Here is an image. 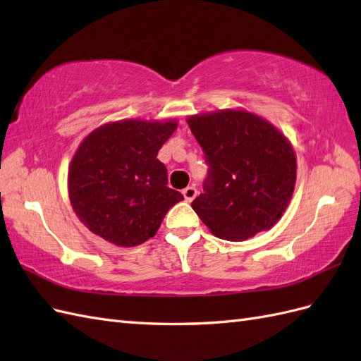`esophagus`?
Segmentation results:
<instances>
[{"label":"esophagus","instance_id":"34e87169","mask_svg":"<svg viewBox=\"0 0 361 361\" xmlns=\"http://www.w3.org/2000/svg\"><path fill=\"white\" fill-rule=\"evenodd\" d=\"M182 194H183L185 200H187V202H192L195 195H197V190H195V187H192V185H191V187L185 188V190L182 191Z\"/></svg>","mask_w":361,"mask_h":361}]
</instances>
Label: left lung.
<instances>
[{"label":"left lung","instance_id":"1","mask_svg":"<svg viewBox=\"0 0 361 361\" xmlns=\"http://www.w3.org/2000/svg\"><path fill=\"white\" fill-rule=\"evenodd\" d=\"M187 122L209 166L203 192L191 203L195 214L227 241L269 231L286 211L297 180L288 138L244 110L197 114Z\"/></svg>","mask_w":361,"mask_h":361}]
</instances>
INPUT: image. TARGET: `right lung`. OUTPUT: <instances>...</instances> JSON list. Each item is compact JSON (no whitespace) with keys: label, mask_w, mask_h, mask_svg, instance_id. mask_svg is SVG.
I'll return each mask as SVG.
<instances>
[{"label":"right lung","mask_w":361,"mask_h":361,"mask_svg":"<svg viewBox=\"0 0 361 361\" xmlns=\"http://www.w3.org/2000/svg\"><path fill=\"white\" fill-rule=\"evenodd\" d=\"M178 122L118 120L87 135L69 166V199L81 223L118 247L155 236L183 195L167 187V169L157 158Z\"/></svg>","instance_id":"right-lung-1"}]
</instances>
